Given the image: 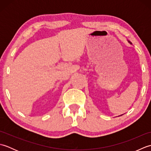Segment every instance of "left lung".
I'll use <instances>...</instances> for the list:
<instances>
[{"label": "left lung", "mask_w": 151, "mask_h": 151, "mask_svg": "<svg viewBox=\"0 0 151 151\" xmlns=\"http://www.w3.org/2000/svg\"><path fill=\"white\" fill-rule=\"evenodd\" d=\"M129 43H130V44H132V43H131V42H130V41H129Z\"/></svg>", "instance_id": "left-lung-1"}]
</instances>
